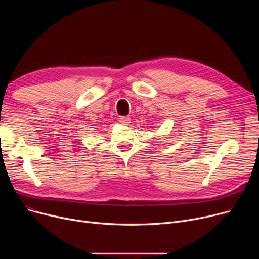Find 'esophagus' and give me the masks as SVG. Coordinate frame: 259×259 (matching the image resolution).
Listing matches in <instances>:
<instances>
[{"label": "esophagus", "mask_w": 259, "mask_h": 259, "mask_svg": "<svg viewBox=\"0 0 259 259\" xmlns=\"http://www.w3.org/2000/svg\"><path fill=\"white\" fill-rule=\"evenodd\" d=\"M119 121L121 122L122 125H129L130 124V121H131V119H130V117L129 116H119Z\"/></svg>", "instance_id": "esophagus-1"}]
</instances>
